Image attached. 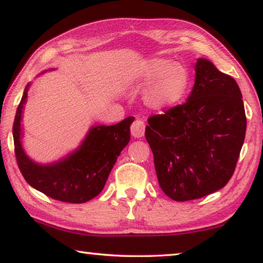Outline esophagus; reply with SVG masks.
Returning a JSON list of instances; mask_svg holds the SVG:
<instances>
[{
    "label": "esophagus",
    "mask_w": 263,
    "mask_h": 263,
    "mask_svg": "<svg viewBox=\"0 0 263 263\" xmlns=\"http://www.w3.org/2000/svg\"><path fill=\"white\" fill-rule=\"evenodd\" d=\"M145 133V123L142 119L137 118L131 125V135L135 138H141Z\"/></svg>",
    "instance_id": "obj_1"
}]
</instances>
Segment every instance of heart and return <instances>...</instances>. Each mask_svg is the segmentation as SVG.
I'll return each instance as SVG.
<instances>
[{
  "label": "heart",
  "mask_w": 263,
  "mask_h": 263,
  "mask_svg": "<svg viewBox=\"0 0 263 263\" xmlns=\"http://www.w3.org/2000/svg\"><path fill=\"white\" fill-rule=\"evenodd\" d=\"M142 79L151 84L145 90L146 104L154 109L175 105L183 99L190 86V73L180 62L163 58L151 60L144 69Z\"/></svg>",
  "instance_id": "obj_1"
}]
</instances>
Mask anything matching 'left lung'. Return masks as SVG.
Instances as JSON below:
<instances>
[{"instance_id": "8db88e82", "label": "left lung", "mask_w": 263, "mask_h": 263, "mask_svg": "<svg viewBox=\"0 0 263 263\" xmlns=\"http://www.w3.org/2000/svg\"><path fill=\"white\" fill-rule=\"evenodd\" d=\"M185 103L148 118L145 137L160 188L176 202L221 189L232 177L246 135L238 83L211 61L198 59Z\"/></svg>"}]
</instances>
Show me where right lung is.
Wrapping results in <instances>:
<instances>
[{
    "instance_id": "add662e5",
    "label": "right lung",
    "mask_w": 263,
    "mask_h": 263,
    "mask_svg": "<svg viewBox=\"0 0 263 263\" xmlns=\"http://www.w3.org/2000/svg\"><path fill=\"white\" fill-rule=\"evenodd\" d=\"M29 87L30 84L25 87L12 126L16 160L22 175L31 186L57 201H90L103 190L117 158L130 141V125L135 118L127 117L110 126H92L74 152L58 162L39 164L25 154L21 142L22 114Z\"/></svg>"
}]
</instances>
